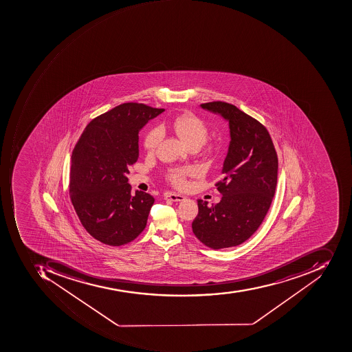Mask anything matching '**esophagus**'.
<instances>
[{
	"instance_id": "34e87169",
	"label": "esophagus",
	"mask_w": 352,
	"mask_h": 352,
	"mask_svg": "<svg viewBox=\"0 0 352 352\" xmlns=\"http://www.w3.org/2000/svg\"><path fill=\"white\" fill-rule=\"evenodd\" d=\"M165 199H167V200H171V201H183L184 200L185 197L183 196V195L177 194V192H166L165 194Z\"/></svg>"
}]
</instances>
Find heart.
I'll list each match as a JSON object with an SVG mask.
<instances>
[{
  "mask_svg": "<svg viewBox=\"0 0 352 352\" xmlns=\"http://www.w3.org/2000/svg\"><path fill=\"white\" fill-rule=\"evenodd\" d=\"M170 127L179 135V138L182 139L187 146L192 144V143H198L202 146L208 137V129H206V124L192 113L179 114L171 122ZM162 136H163V133L160 127L150 129L146 133L144 141H143L144 148L150 152L155 150ZM194 168H177V169L170 170L168 177L173 184L182 187L186 183V177L194 175Z\"/></svg>",
  "mask_w": 352,
  "mask_h": 352,
  "instance_id": "obj_1",
  "label": "heart"
}]
</instances>
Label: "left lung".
<instances>
[{
  "instance_id": "8db88e82",
  "label": "left lung",
  "mask_w": 352,
  "mask_h": 352,
  "mask_svg": "<svg viewBox=\"0 0 352 352\" xmlns=\"http://www.w3.org/2000/svg\"><path fill=\"white\" fill-rule=\"evenodd\" d=\"M229 123L230 142L223 162L221 202L208 206L198 200L192 232L213 250L242 244L265 219L277 184L278 160L269 131L257 120L225 102L200 104Z\"/></svg>"
}]
</instances>
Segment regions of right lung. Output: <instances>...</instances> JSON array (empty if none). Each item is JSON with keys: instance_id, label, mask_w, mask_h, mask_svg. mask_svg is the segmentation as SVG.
<instances>
[{"instance_id": "obj_1", "label": "right lung", "mask_w": 352, "mask_h": 352, "mask_svg": "<svg viewBox=\"0 0 352 352\" xmlns=\"http://www.w3.org/2000/svg\"><path fill=\"white\" fill-rule=\"evenodd\" d=\"M165 109L137 102L119 104L87 124L72 154L69 194L85 230L111 246L144 230L154 198L136 190L126 175L139 157V131Z\"/></svg>"}]
</instances>
